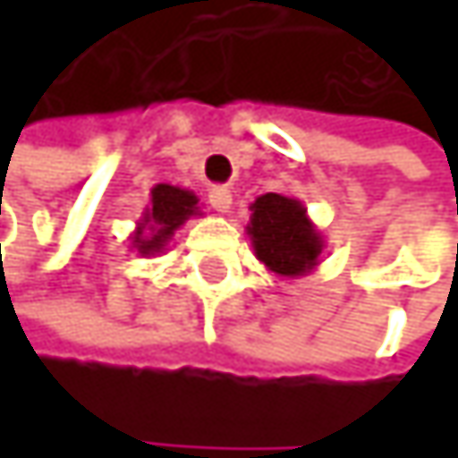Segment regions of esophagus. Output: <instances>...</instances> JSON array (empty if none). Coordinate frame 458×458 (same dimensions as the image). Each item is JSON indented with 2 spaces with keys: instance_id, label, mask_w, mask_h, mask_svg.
Segmentation results:
<instances>
[{
  "instance_id": "1",
  "label": "esophagus",
  "mask_w": 458,
  "mask_h": 458,
  "mask_svg": "<svg viewBox=\"0 0 458 458\" xmlns=\"http://www.w3.org/2000/svg\"><path fill=\"white\" fill-rule=\"evenodd\" d=\"M209 204H212L215 212L225 215L230 207H233V193H230L225 185H215V188L209 191Z\"/></svg>"
}]
</instances>
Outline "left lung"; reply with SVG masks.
Segmentation results:
<instances>
[{
  "mask_svg": "<svg viewBox=\"0 0 458 458\" xmlns=\"http://www.w3.org/2000/svg\"><path fill=\"white\" fill-rule=\"evenodd\" d=\"M246 235L257 259L281 278H300L316 270L326 241L308 217L300 199L286 193H265L251 207Z\"/></svg>",
  "mask_w": 458,
  "mask_h": 458,
  "instance_id": "obj_1",
  "label": "left lung"
}]
</instances>
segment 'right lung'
Returning <instances> with one entry per match:
<instances>
[{
    "mask_svg": "<svg viewBox=\"0 0 458 458\" xmlns=\"http://www.w3.org/2000/svg\"><path fill=\"white\" fill-rule=\"evenodd\" d=\"M201 215L199 196L188 188L158 182L150 188V204L145 207L138 228L132 233V249L140 257H153L164 251L174 230H180L191 217Z\"/></svg>",
    "mask_w": 458,
    "mask_h": 458,
    "instance_id": "obj_1",
    "label": "right lung"
}]
</instances>
